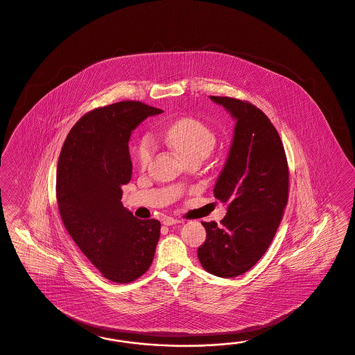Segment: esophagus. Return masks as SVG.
I'll return each mask as SVG.
<instances>
[{"label": "esophagus", "mask_w": 355, "mask_h": 355, "mask_svg": "<svg viewBox=\"0 0 355 355\" xmlns=\"http://www.w3.org/2000/svg\"><path fill=\"white\" fill-rule=\"evenodd\" d=\"M178 223H181V221L177 220L174 218H164L162 219V224L166 225V227H171V225H174V224H178Z\"/></svg>", "instance_id": "34e87169"}]
</instances>
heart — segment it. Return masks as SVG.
<instances>
[{
    "mask_svg": "<svg viewBox=\"0 0 355 355\" xmlns=\"http://www.w3.org/2000/svg\"><path fill=\"white\" fill-rule=\"evenodd\" d=\"M165 140L184 159L191 157H207L215 146V135L207 124L194 118H182L173 123L165 131ZM155 141L146 135L137 144L136 159L140 166H147L155 153Z\"/></svg>",
    "mask_w": 355,
    "mask_h": 355,
    "instance_id": "b5f03b06",
    "label": "heart"
}]
</instances>
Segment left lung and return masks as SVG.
<instances>
[{
  "instance_id": "obj_1",
  "label": "left lung",
  "mask_w": 355,
  "mask_h": 355,
  "mask_svg": "<svg viewBox=\"0 0 355 355\" xmlns=\"http://www.w3.org/2000/svg\"><path fill=\"white\" fill-rule=\"evenodd\" d=\"M209 99L236 124L214 187L227 215L220 225L202 221L207 237L198 248V258L209 274L233 278L252 269L275 236L288 199V166L281 137L262 111L234 98Z\"/></svg>"
}]
</instances>
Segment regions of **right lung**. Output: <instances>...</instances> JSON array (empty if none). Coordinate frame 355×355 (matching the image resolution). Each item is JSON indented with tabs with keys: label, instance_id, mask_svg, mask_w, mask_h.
Masks as SVG:
<instances>
[{
	"label": "right lung",
	"instance_id": "1",
	"mask_svg": "<svg viewBox=\"0 0 355 355\" xmlns=\"http://www.w3.org/2000/svg\"><path fill=\"white\" fill-rule=\"evenodd\" d=\"M162 110L125 101L85 114L59 156L56 198L62 223L102 275L130 283L150 266L159 220H140L124 207L123 184L132 175L128 141L135 128Z\"/></svg>",
	"mask_w": 355,
	"mask_h": 355
}]
</instances>
